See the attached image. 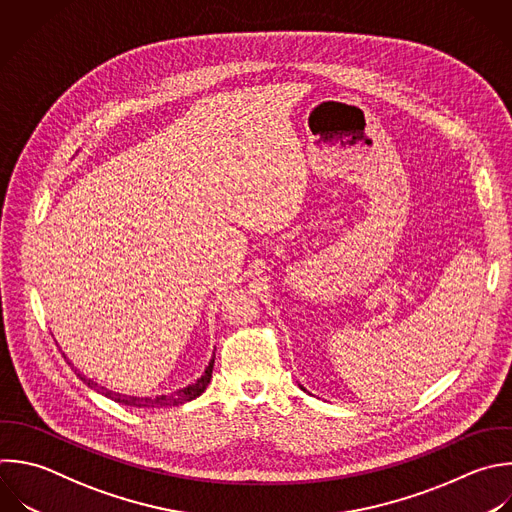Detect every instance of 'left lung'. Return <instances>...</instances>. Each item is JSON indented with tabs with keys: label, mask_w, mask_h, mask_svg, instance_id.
<instances>
[{
	"label": "left lung",
	"mask_w": 512,
	"mask_h": 512,
	"mask_svg": "<svg viewBox=\"0 0 512 512\" xmlns=\"http://www.w3.org/2000/svg\"><path fill=\"white\" fill-rule=\"evenodd\" d=\"M300 388H302V386H300Z\"/></svg>",
	"instance_id": "left-lung-1"
}]
</instances>
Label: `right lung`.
I'll use <instances>...</instances> for the list:
<instances>
[{
	"label": "right lung",
	"mask_w": 512,
	"mask_h": 512,
	"mask_svg": "<svg viewBox=\"0 0 512 512\" xmlns=\"http://www.w3.org/2000/svg\"><path fill=\"white\" fill-rule=\"evenodd\" d=\"M64 358L68 360L66 354H64ZM68 364L74 368V364H72L70 360H68ZM212 370H214V356H212V360L208 362L204 374H202L196 382H192V384H188V386H184V388H178V390H174V392H170V394H160V396H128V394H120V392L108 390L106 386H100L96 380H92V378L80 374L78 370H76V374H78L80 380H82L84 384H88L92 390H96V392H100V394L112 398L114 402H120V404H126V406H134V408H162V406H178V404L190 402V400H194L196 396H200V394L206 390V386L210 384Z\"/></svg>",
	"instance_id": "1"
}]
</instances>
